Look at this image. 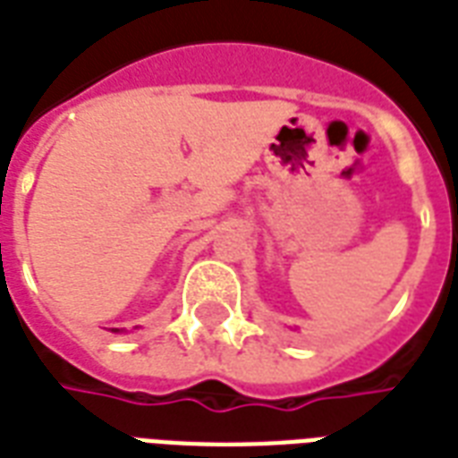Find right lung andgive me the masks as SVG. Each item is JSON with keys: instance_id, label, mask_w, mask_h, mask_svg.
Wrapping results in <instances>:
<instances>
[{"instance_id": "right-lung-1", "label": "right lung", "mask_w": 458, "mask_h": 458, "mask_svg": "<svg viewBox=\"0 0 458 458\" xmlns=\"http://www.w3.org/2000/svg\"><path fill=\"white\" fill-rule=\"evenodd\" d=\"M113 331H120V329H113Z\"/></svg>"}]
</instances>
